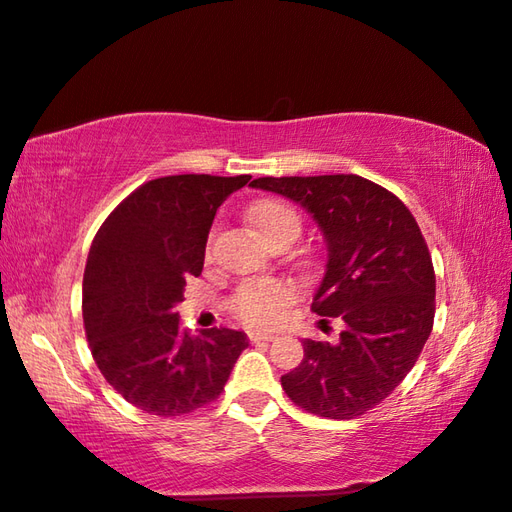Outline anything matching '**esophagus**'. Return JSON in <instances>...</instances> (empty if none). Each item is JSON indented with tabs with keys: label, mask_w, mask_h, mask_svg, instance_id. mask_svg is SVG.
<instances>
[{
	"label": "esophagus",
	"mask_w": 512,
	"mask_h": 512,
	"mask_svg": "<svg viewBox=\"0 0 512 512\" xmlns=\"http://www.w3.org/2000/svg\"><path fill=\"white\" fill-rule=\"evenodd\" d=\"M274 335H269V333H260V331H252L249 333V342L252 344H269V342H274Z\"/></svg>",
	"instance_id": "esophagus-1"
}]
</instances>
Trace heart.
Returning <instances> with one entry per match:
<instances>
[{"instance_id": "heart-1", "label": "heart", "mask_w": 512, "mask_h": 512, "mask_svg": "<svg viewBox=\"0 0 512 512\" xmlns=\"http://www.w3.org/2000/svg\"><path fill=\"white\" fill-rule=\"evenodd\" d=\"M252 221L269 243L287 234H300V217L287 203L260 201L252 208ZM298 300V287L287 280L245 282L234 293L232 311L247 324L274 326L285 320L289 306Z\"/></svg>"}]
</instances>
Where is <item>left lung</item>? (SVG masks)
<instances>
[{"mask_svg":"<svg viewBox=\"0 0 512 512\" xmlns=\"http://www.w3.org/2000/svg\"><path fill=\"white\" fill-rule=\"evenodd\" d=\"M252 186L313 214L328 260L311 309L346 324L335 346L304 339V359L282 388L317 416L366 414L414 368L434 326L436 274L423 232L399 197L359 175L258 177Z\"/></svg>","mask_w":512,"mask_h":512,"instance_id":"obj_1","label":"left lung"}]
</instances>
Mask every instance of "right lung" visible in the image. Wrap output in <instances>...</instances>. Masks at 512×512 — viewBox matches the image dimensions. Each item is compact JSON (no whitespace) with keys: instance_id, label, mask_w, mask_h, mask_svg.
<instances>
[{"instance_id":"obj_1","label":"right lung","mask_w":512,"mask_h":512,"mask_svg":"<svg viewBox=\"0 0 512 512\" xmlns=\"http://www.w3.org/2000/svg\"><path fill=\"white\" fill-rule=\"evenodd\" d=\"M249 175L146 181L113 210L89 249L83 322L102 377L146 414L184 416L219 399L247 335L181 331L173 306L199 276L221 203Z\"/></svg>"}]
</instances>
